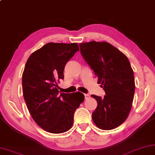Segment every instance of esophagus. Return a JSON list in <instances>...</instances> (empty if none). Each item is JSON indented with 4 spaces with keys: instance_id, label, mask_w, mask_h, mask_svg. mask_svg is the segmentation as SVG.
<instances>
[{
    "instance_id": "esophagus-1",
    "label": "esophagus",
    "mask_w": 155,
    "mask_h": 155,
    "mask_svg": "<svg viewBox=\"0 0 155 155\" xmlns=\"http://www.w3.org/2000/svg\"><path fill=\"white\" fill-rule=\"evenodd\" d=\"M84 96H85V99H88V98H89V97H90L89 95L87 94H84Z\"/></svg>"
}]
</instances>
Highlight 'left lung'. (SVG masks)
Returning <instances> with one entry per match:
<instances>
[{"label": "left lung", "mask_w": 155, "mask_h": 155, "mask_svg": "<svg viewBox=\"0 0 155 155\" xmlns=\"http://www.w3.org/2000/svg\"><path fill=\"white\" fill-rule=\"evenodd\" d=\"M80 51L106 92L104 97L92 95L97 108L92 118L100 129L109 130L124 122L130 112L135 94V79L124 54L106 42L80 43Z\"/></svg>", "instance_id": "left-lung-1"}]
</instances>
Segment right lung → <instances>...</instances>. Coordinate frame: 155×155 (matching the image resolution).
<instances>
[{
    "label": "right lung",
    "mask_w": 155,
    "mask_h": 155,
    "mask_svg": "<svg viewBox=\"0 0 155 155\" xmlns=\"http://www.w3.org/2000/svg\"><path fill=\"white\" fill-rule=\"evenodd\" d=\"M79 50L77 43L49 42L33 52L22 74V93L31 116L49 133L59 134L72 127L74 114L84 95L59 93L57 82L64 79L68 61Z\"/></svg>",
    "instance_id": "right-lung-1"
}]
</instances>
